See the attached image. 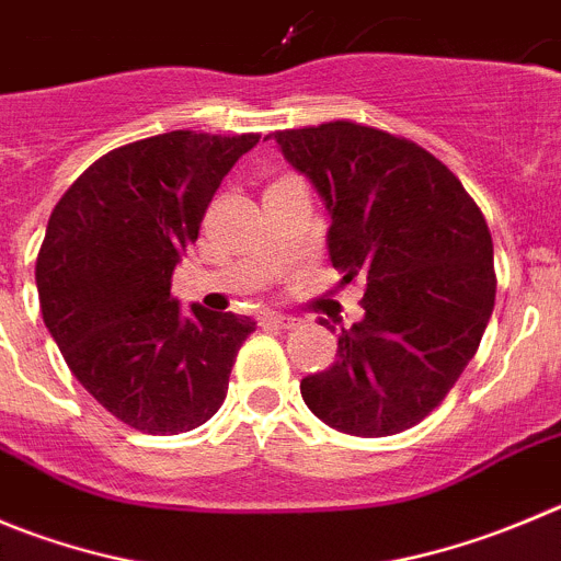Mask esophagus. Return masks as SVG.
I'll list each match as a JSON object with an SVG mask.
<instances>
[{
	"mask_svg": "<svg viewBox=\"0 0 561 561\" xmlns=\"http://www.w3.org/2000/svg\"><path fill=\"white\" fill-rule=\"evenodd\" d=\"M263 323H271V327H279V329H296L301 321L293 316H282V312H265Z\"/></svg>",
	"mask_w": 561,
	"mask_h": 561,
	"instance_id": "1",
	"label": "esophagus"
}]
</instances>
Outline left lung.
Segmentation results:
<instances>
[{"mask_svg":"<svg viewBox=\"0 0 561 561\" xmlns=\"http://www.w3.org/2000/svg\"><path fill=\"white\" fill-rule=\"evenodd\" d=\"M316 185L343 285L365 282V318L337 337V363L301 379L327 426L387 437L421 423L473 359L495 307L493 238L434 154L357 122L271 133Z\"/></svg>","mask_w":561,"mask_h":561,"instance_id":"obj_1","label":"left lung"}]
</instances>
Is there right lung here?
<instances>
[{
    "instance_id": "1",
    "label": "right lung",
    "mask_w": 561,
    "mask_h": 561,
    "mask_svg": "<svg viewBox=\"0 0 561 561\" xmlns=\"http://www.w3.org/2000/svg\"><path fill=\"white\" fill-rule=\"evenodd\" d=\"M260 135L176 129L118 146L55 204L35 263L41 312L93 399L146 434L202 426L256 323L191 305L171 276L207 204Z\"/></svg>"
}]
</instances>
